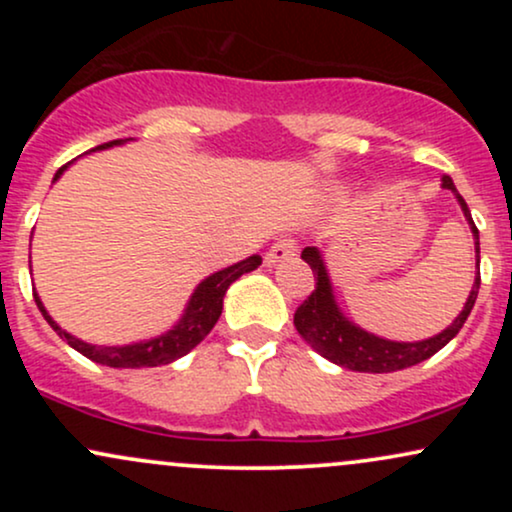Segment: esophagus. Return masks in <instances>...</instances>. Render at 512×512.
Instances as JSON below:
<instances>
[{
    "label": "esophagus",
    "instance_id": "obj_1",
    "mask_svg": "<svg viewBox=\"0 0 512 512\" xmlns=\"http://www.w3.org/2000/svg\"><path fill=\"white\" fill-rule=\"evenodd\" d=\"M296 248H298L296 240H293L291 236L279 238V240H276V243L272 245V248L267 250V255H264V262H267V267H272V264H276V262L289 260V257L296 255Z\"/></svg>",
    "mask_w": 512,
    "mask_h": 512
}]
</instances>
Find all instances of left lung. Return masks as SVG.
I'll use <instances>...</instances> for the list:
<instances>
[{
	"label": "left lung",
	"mask_w": 512,
	"mask_h": 512,
	"mask_svg": "<svg viewBox=\"0 0 512 512\" xmlns=\"http://www.w3.org/2000/svg\"><path fill=\"white\" fill-rule=\"evenodd\" d=\"M443 187L457 197L464 211V219L469 221V228L474 233V250H477V276H474L472 293H469L467 303H464L462 313L455 317V322L436 337L424 339V342H390V339L375 337L361 327L346 320L342 310L332 293V281L327 276V267L322 262V255L317 248H305L301 257L310 264L315 274V291L310 293L305 301L298 305L296 315H293V325L301 337L308 342L320 356L327 361L337 363V366L358 370V373H392V370H402L416 363L426 361L433 354H438L445 344L462 330L464 320L472 313L474 301L479 296V231L474 226L472 214H469L467 202H464L460 192H457L455 182L450 175H443Z\"/></svg>",
	"instance_id": "1"
}]
</instances>
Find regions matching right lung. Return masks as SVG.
I'll use <instances>...</instances> for the list:
<instances>
[{
    "instance_id": "add662e5",
    "label": "right lung",
    "mask_w": 512,
    "mask_h": 512,
    "mask_svg": "<svg viewBox=\"0 0 512 512\" xmlns=\"http://www.w3.org/2000/svg\"><path fill=\"white\" fill-rule=\"evenodd\" d=\"M122 142H125V139H115V142L96 146V149H108V146H115ZM67 166L57 170L55 180L60 178ZM260 264H262V257L252 255L248 260L231 264V267L207 276V279L197 286L195 293H192L185 313H182L180 322L173 327V330H168L166 334H161V337L156 339H146V342L127 344V346H96V344L81 342V339H76L69 332H64L62 327L52 320L48 310H45L43 301L38 298V293H33V298L52 330L60 334L72 349L79 351V354H84L86 358H91V361L101 363V366H110V368H154V366H166V363H173L178 361L180 356L190 354V351L211 332V327L216 325V320H219L223 310V296H226L228 286H231L236 279H240L243 274H248L252 269L260 267Z\"/></svg>"
}]
</instances>
